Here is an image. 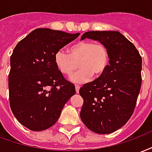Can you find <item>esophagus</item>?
I'll list each match as a JSON object with an SVG mask.
<instances>
[{
  "mask_svg": "<svg viewBox=\"0 0 152 152\" xmlns=\"http://www.w3.org/2000/svg\"><path fill=\"white\" fill-rule=\"evenodd\" d=\"M75 87H76V93H79V90H80V85H75Z\"/></svg>",
  "mask_w": 152,
  "mask_h": 152,
  "instance_id": "1",
  "label": "esophagus"
}]
</instances>
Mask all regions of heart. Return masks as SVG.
I'll return each mask as SVG.
<instances>
[{"label":"heart","instance_id":"obj_1","mask_svg":"<svg viewBox=\"0 0 152 152\" xmlns=\"http://www.w3.org/2000/svg\"><path fill=\"white\" fill-rule=\"evenodd\" d=\"M67 52L63 50L55 55V64L65 76L72 75L78 67L80 70L70 77V80L83 83L92 76H99L104 72L109 64L110 56L106 47L100 42L80 41L72 45Z\"/></svg>","mask_w":152,"mask_h":152}]
</instances>
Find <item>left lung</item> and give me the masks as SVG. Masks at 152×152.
<instances>
[{
	"instance_id": "8db88e82",
	"label": "left lung",
	"mask_w": 152,
	"mask_h": 152,
	"mask_svg": "<svg viewBox=\"0 0 152 152\" xmlns=\"http://www.w3.org/2000/svg\"><path fill=\"white\" fill-rule=\"evenodd\" d=\"M86 38L106 47L110 64L98 78L80 88L84 99L80 118L95 133H113L134 113L142 85V58L118 31H88L80 39Z\"/></svg>"
}]
</instances>
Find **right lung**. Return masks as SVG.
<instances>
[{
    "label": "right lung",
    "mask_w": 152,
    "mask_h": 152,
    "mask_svg": "<svg viewBox=\"0 0 152 152\" xmlns=\"http://www.w3.org/2000/svg\"><path fill=\"white\" fill-rule=\"evenodd\" d=\"M80 35L36 29L21 40L10 57L9 91L11 110L34 131L52 126L64 104L76 93L55 64V55Z\"/></svg>",
    "instance_id": "obj_1"
}]
</instances>
